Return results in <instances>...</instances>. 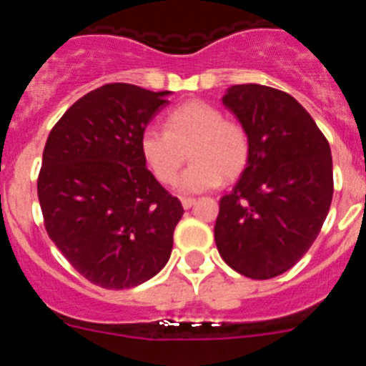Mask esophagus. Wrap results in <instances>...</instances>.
<instances>
[{
    "label": "esophagus",
    "mask_w": 366,
    "mask_h": 366,
    "mask_svg": "<svg viewBox=\"0 0 366 366\" xmlns=\"http://www.w3.org/2000/svg\"><path fill=\"white\" fill-rule=\"evenodd\" d=\"M194 203H196V199H194V198H181V205L185 207V209H190Z\"/></svg>",
    "instance_id": "esophagus-1"
}]
</instances>
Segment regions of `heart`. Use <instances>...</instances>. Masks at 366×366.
<instances>
[{"instance_id":"heart-1","label":"heart","mask_w":366,"mask_h":366,"mask_svg":"<svg viewBox=\"0 0 366 366\" xmlns=\"http://www.w3.org/2000/svg\"><path fill=\"white\" fill-rule=\"evenodd\" d=\"M164 128H144L139 150L157 181L172 185L189 150L192 163L181 176L187 192L214 189L223 177H236L249 161L247 132L209 102L190 100L168 112Z\"/></svg>"}]
</instances>
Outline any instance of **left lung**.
Listing matches in <instances>:
<instances>
[{
	"label": "left lung",
	"mask_w": 366,
	"mask_h": 366,
	"mask_svg": "<svg viewBox=\"0 0 366 366\" xmlns=\"http://www.w3.org/2000/svg\"><path fill=\"white\" fill-rule=\"evenodd\" d=\"M222 102L247 132L249 161L219 199L216 247L244 277L273 279L306 254L328 216L332 152L312 115L280 89L240 84Z\"/></svg>",
	"instance_id": "1"
}]
</instances>
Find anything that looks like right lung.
Masks as SVG:
<instances>
[{
    "instance_id": "right-lung-1",
    "label": "right lung",
    "mask_w": 366,
    "mask_h": 366,
    "mask_svg": "<svg viewBox=\"0 0 366 366\" xmlns=\"http://www.w3.org/2000/svg\"><path fill=\"white\" fill-rule=\"evenodd\" d=\"M170 92L106 84L51 130L38 176L45 231L84 279L128 290L170 258L183 207L147 168L139 137Z\"/></svg>"
}]
</instances>
